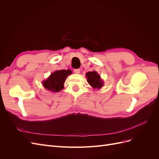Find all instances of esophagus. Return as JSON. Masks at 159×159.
Returning a JSON list of instances; mask_svg holds the SVG:
<instances>
[{"instance_id": "1", "label": "esophagus", "mask_w": 159, "mask_h": 159, "mask_svg": "<svg viewBox=\"0 0 159 159\" xmlns=\"http://www.w3.org/2000/svg\"><path fill=\"white\" fill-rule=\"evenodd\" d=\"M74 71L75 74H80V69H75Z\"/></svg>"}]
</instances>
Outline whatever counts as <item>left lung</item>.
I'll return each instance as SVG.
<instances>
[{
	"label": "left lung",
	"mask_w": 159,
	"mask_h": 159,
	"mask_svg": "<svg viewBox=\"0 0 159 159\" xmlns=\"http://www.w3.org/2000/svg\"><path fill=\"white\" fill-rule=\"evenodd\" d=\"M86 76L88 78V82L93 88L100 89L103 86V81L96 71H89L86 74Z\"/></svg>",
	"instance_id": "8db88e82"
}]
</instances>
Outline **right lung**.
Masks as SVG:
<instances>
[{"label":"right lung","instance_id":"1","mask_svg":"<svg viewBox=\"0 0 159 159\" xmlns=\"http://www.w3.org/2000/svg\"><path fill=\"white\" fill-rule=\"evenodd\" d=\"M71 74L70 70H57L52 73L46 80L43 81V85L48 90L58 92L64 88L66 78Z\"/></svg>","mask_w":159,"mask_h":159}]
</instances>
